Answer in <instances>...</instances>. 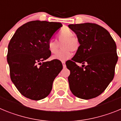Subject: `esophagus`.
Returning <instances> with one entry per match:
<instances>
[{
    "label": "esophagus",
    "mask_w": 121,
    "mask_h": 121,
    "mask_svg": "<svg viewBox=\"0 0 121 121\" xmlns=\"http://www.w3.org/2000/svg\"><path fill=\"white\" fill-rule=\"evenodd\" d=\"M62 63L63 67H64V68H65V67H66V65H65V61H62Z\"/></svg>",
    "instance_id": "obj_1"
}]
</instances>
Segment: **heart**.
<instances>
[{
	"label": "heart",
	"instance_id": "1",
	"mask_svg": "<svg viewBox=\"0 0 121 121\" xmlns=\"http://www.w3.org/2000/svg\"><path fill=\"white\" fill-rule=\"evenodd\" d=\"M58 39L60 42H65L62 45V51H59L56 55L53 56V59L59 60H65L71 57L72 51H76L80 46L79 41L77 37L74 36L73 32L69 29H64L58 35ZM49 51L52 54H56L59 48V43L57 40L51 39L47 43Z\"/></svg>",
	"mask_w": 121,
	"mask_h": 121
}]
</instances>
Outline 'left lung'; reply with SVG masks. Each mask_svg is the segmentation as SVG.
I'll return each instance as SVG.
<instances>
[{"instance_id":"8db88e82","label":"left lung","mask_w":121,"mask_h":121,"mask_svg":"<svg viewBox=\"0 0 121 121\" xmlns=\"http://www.w3.org/2000/svg\"><path fill=\"white\" fill-rule=\"evenodd\" d=\"M68 27L76 34L80 46L67 63L70 89L75 96L90 99L104 92L113 79L118 57L116 45L109 32L93 23L71 24ZM78 63H86L82 67Z\"/></svg>"}]
</instances>
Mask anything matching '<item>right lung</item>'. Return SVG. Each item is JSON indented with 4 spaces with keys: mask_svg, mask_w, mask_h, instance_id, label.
<instances>
[{
    "mask_svg": "<svg viewBox=\"0 0 121 121\" xmlns=\"http://www.w3.org/2000/svg\"><path fill=\"white\" fill-rule=\"evenodd\" d=\"M61 26L59 22L30 21L20 26L11 39L7 54L10 78L23 96L38 100L51 92L63 66L59 60L45 62L51 56L47 43Z\"/></svg>",
    "mask_w": 121,
    "mask_h": 121,
    "instance_id": "add662e5",
    "label": "right lung"
}]
</instances>
